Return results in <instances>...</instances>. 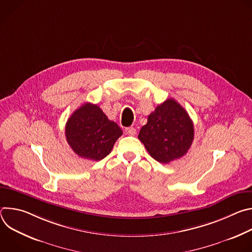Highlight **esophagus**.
I'll use <instances>...</instances> for the list:
<instances>
[{"label": "esophagus", "mask_w": 252, "mask_h": 252, "mask_svg": "<svg viewBox=\"0 0 252 252\" xmlns=\"http://www.w3.org/2000/svg\"><path fill=\"white\" fill-rule=\"evenodd\" d=\"M125 131L126 134H129V135H134L136 133V129L134 127H126L125 128Z\"/></svg>", "instance_id": "obj_1"}]
</instances>
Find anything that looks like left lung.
Returning <instances> with one entry per match:
<instances>
[{
	"mask_svg": "<svg viewBox=\"0 0 252 252\" xmlns=\"http://www.w3.org/2000/svg\"><path fill=\"white\" fill-rule=\"evenodd\" d=\"M194 136L188 112L173 98L158 105L138 133V139L156 160L168 163L184 157Z\"/></svg>",
	"mask_w": 252,
	"mask_h": 252,
	"instance_id": "obj_1",
	"label": "left lung"
}]
</instances>
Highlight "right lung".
Listing matches in <instances>:
<instances>
[{"label":"right lung","mask_w":252,"mask_h":252,"mask_svg":"<svg viewBox=\"0 0 252 252\" xmlns=\"http://www.w3.org/2000/svg\"><path fill=\"white\" fill-rule=\"evenodd\" d=\"M122 134V128L107 119L98 105L90 102L76 110L65 125V138L69 147L87 159L100 160L110 155Z\"/></svg>","instance_id":"obj_1"}]
</instances>
